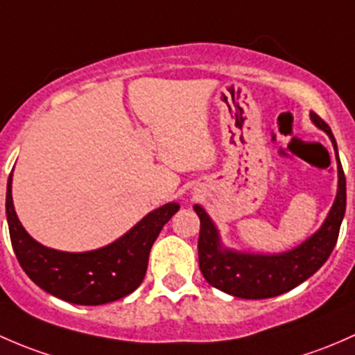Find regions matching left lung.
<instances>
[{
    "label": "left lung",
    "mask_w": 355,
    "mask_h": 355,
    "mask_svg": "<svg viewBox=\"0 0 355 355\" xmlns=\"http://www.w3.org/2000/svg\"><path fill=\"white\" fill-rule=\"evenodd\" d=\"M311 121L323 130L334 144L338 162V189L327 220L304 243L280 254L239 253L220 243L217 227L207 211L200 205L193 207L200 217V270L205 280L218 291L241 299L275 297L308 280L334 251L345 215V176L330 126L314 112H311Z\"/></svg>",
    "instance_id": "1"
}]
</instances>
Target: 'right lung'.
<instances>
[{"mask_svg":"<svg viewBox=\"0 0 355 355\" xmlns=\"http://www.w3.org/2000/svg\"><path fill=\"white\" fill-rule=\"evenodd\" d=\"M178 210V203H166L114 243L85 253H67L28 236L13 207L12 174L6 186V220L18 263L35 286L71 304H105L138 288L147 273L152 244Z\"/></svg>","mask_w":355,"mask_h":355,"instance_id":"right-lung-1","label":"right lung"}]
</instances>
